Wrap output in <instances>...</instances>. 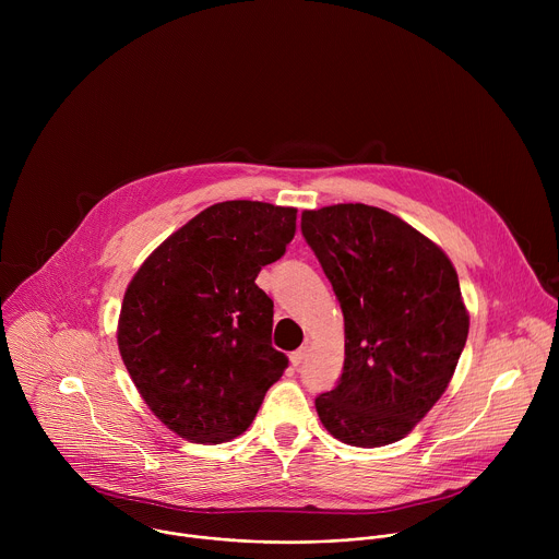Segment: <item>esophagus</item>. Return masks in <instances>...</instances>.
Returning <instances> with one entry per match:
<instances>
[{"mask_svg": "<svg viewBox=\"0 0 559 559\" xmlns=\"http://www.w3.org/2000/svg\"><path fill=\"white\" fill-rule=\"evenodd\" d=\"M307 352H309V349H307V347H305V345H302V347H300V349H296V352H292V354H289V360H292V365H294V367H298V365H302V362H305V358H307Z\"/></svg>", "mask_w": 559, "mask_h": 559, "instance_id": "obj_1", "label": "esophagus"}]
</instances>
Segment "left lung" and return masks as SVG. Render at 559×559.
Masks as SVG:
<instances>
[{"instance_id": "left-lung-1", "label": "left lung", "mask_w": 559, "mask_h": 559, "mask_svg": "<svg viewBox=\"0 0 559 559\" xmlns=\"http://www.w3.org/2000/svg\"><path fill=\"white\" fill-rule=\"evenodd\" d=\"M300 229L345 318L338 384L316 397L323 427L352 447L405 438L440 401L468 334L455 267L386 210H305Z\"/></svg>"}]
</instances>
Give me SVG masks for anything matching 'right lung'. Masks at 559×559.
<instances>
[{
	"label": "right lung",
	"instance_id": "right-lung-1",
	"mask_svg": "<svg viewBox=\"0 0 559 559\" xmlns=\"http://www.w3.org/2000/svg\"><path fill=\"white\" fill-rule=\"evenodd\" d=\"M296 231V207L210 205L132 276L117 328L123 365L150 412L177 436L221 444L241 436L283 376L274 302L257 285Z\"/></svg>",
	"mask_w": 559,
	"mask_h": 559
}]
</instances>
